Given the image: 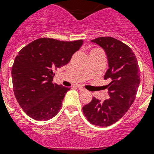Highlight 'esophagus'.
Segmentation results:
<instances>
[{
  "label": "esophagus",
  "instance_id": "obj_1",
  "mask_svg": "<svg viewBox=\"0 0 154 154\" xmlns=\"http://www.w3.org/2000/svg\"><path fill=\"white\" fill-rule=\"evenodd\" d=\"M78 89H79L80 91H85V89L84 88H82V87H81V86H78Z\"/></svg>",
  "mask_w": 154,
  "mask_h": 154
}]
</instances>
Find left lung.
Masks as SVG:
<instances>
[{
	"label": "left lung",
	"instance_id": "obj_1",
	"mask_svg": "<svg viewBox=\"0 0 154 154\" xmlns=\"http://www.w3.org/2000/svg\"><path fill=\"white\" fill-rule=\"evenodd\" d=\"M106 53L109 69L104 79H110L106 85L109 99L103 102L93 97L83 106V113L91 124L107 127L123 117L135 101L140 84V73L136 56L127 45L111 37L91 40Z\"/></svg>",
	"mask_w": 154,
	"mask_h": 154
}]
</instances>
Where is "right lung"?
<instances>
[{
	"label": "right lung",
	"instance_id": "1",
	"mask_svg": "<svg viewBox=\"0 0 154 154\" xmlns=\"http://www.w3.org/2000/svg\"><path fill=\"white\" fill-rule=\"evenodd\" d=\"M83 42L43 37L19 51L11 68L13 91L19 106L31 118L48 121L59 113L70 88L53 83L55 70L69 63Z\"/></svg>",
	"mask_w": 154,
	"mask_h": 154
}]
</instances>
